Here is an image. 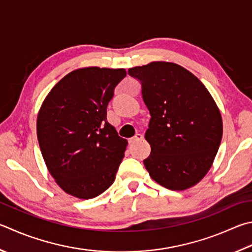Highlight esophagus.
<instances>
[{
    "label": "esophagus",
    "mask_w": 252,
    "mask_h": 252,
    "mask_svg": "<svg viewBox=\"0 0 252 252\" xmlns=\"http://www.w3.org/2000/svg\"><path fill=\"white\" fill-rule=\"evenodd\" d=\"M143 140V135H142L141 133H136L133 138H131V139H129V144L130 145H132V144H134L135 142H139V141H142Z\"/></svg>",
    "instance_id": "1"
}]
</instances>
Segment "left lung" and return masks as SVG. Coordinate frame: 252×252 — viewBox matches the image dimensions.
Returning <instances> with one entry per match:
<instances>
[{
  "instance_id": "1",
  "label": "left lung",
  "mask_w": 252,
  "mask_h": 252,
  "mask_svg": "<svg viewBox=\"0 0 252 252\" xmlns=\"http://www.w3.org/2000/svg\"><path fill=\"white\" fill-rule=\"evenodd\" d=\"M141 82L151 119L145 168L171 190L194 186L207 174L222 136L220 111L197 77L180 65L153 62L130 68Z\"/></svg>"
}]
</instances>
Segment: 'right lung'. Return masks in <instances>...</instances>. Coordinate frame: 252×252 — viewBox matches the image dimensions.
<instances>
[{
    "label": "right lung",
    "instance_id": "add662e5",
    "mask_svg": "<svg viewBox=\"0 0 252 252\" xmlns=\"http://www.w3.org/2000/svg\"><path fill=\"white\" fill-rule=\"evenodd\" d=\"M126 76L125 69L80 68L58 81L40 107V152L67 194L97 197L116 180L127 141L107 121V107Z\"/></svg>",
    "mask_w": 252,
    "mask_h": 252
}]
</instances>
